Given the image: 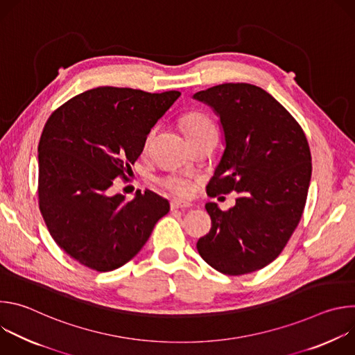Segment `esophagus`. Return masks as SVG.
Instances as JSON below:
<instances>
[{
	"label": "esophagus",
	"mask_w": 355,
	"mask_h": 355,
	"mask_svg": "<svg viewBox=\"0 0 355 355\" xmlns=\"http://www.w3.org/2000/svg\"><path fill=\"white\" fill-rule=\"evenodd\" d=\"M191 204L189 202H184L181 199H173L171 200V209H185V208H189Z\"/></svg>",
	"instance_id": "1"
}]
</instances>
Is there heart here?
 <instances>
[{
	"instance_id": "obj_1",
	"label": "heart",
	"mask_w": 355,
	"mask_h": 355,
	"mask_svg": "<svg viewBox=\"0 0 355 355\" xmlns=\"http://www.w3.org/2000/svg\"><path fill=\"white\" fill-rule=\"evenodd\" d=\"M184 133H195V132H204V130H211L215 129L214 122L202 114H191L188 116H185L184 123ZM151 135V133H150ZM148 135V137H150ZM162 184L170 189L171 192H174L175 195L180 196H189L193 187H192V181L188 177H182V175H170L167 178H164L162 181Z\"/></svg>"
}]
</instances>
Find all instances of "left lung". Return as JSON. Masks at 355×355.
<instances>
[{
  "mask_svg": "<svg viewBox=\"0 0 355 355\" xmlns=\"http://www.w3.org/2000/svg\"><path fill=\"white\" fill-rule=\"evenodd\" d=\"M192 98L214 110L225 137L207 192L239 193L229 211L205 205L212 227L198 240V252L222 274L254 272L281 254L303 214L312 175L306 136L257 85L226 83Z\"/></svg>",
  "mask_w": 355,
  "mask_h": 355,
  "instance_id": "left-lung-1",
  "label": "left lung"
}]
</instances>
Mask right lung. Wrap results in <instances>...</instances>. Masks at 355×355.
I'll list each match as a JSON object with an SVG mask.
<instances>
[{
    "mask_svg": "<svg viewBox=\"0 0 355 355\" xmlns=\"http://www.w3.org/2000/svg\"><path fill=\"white\" fill-rule=\"evenodd\" d=\"M180 95L98 87L47 119L37 147L39 208L53 240L80 264L99 272L122 267L168 214V200L153 191L126 200L110 188Z\"/></svg>",
    "mask_w": 355,
    "mask_h": 355,
    "instance_id": "obj_1",
    "label": "right lung"
}]
</instances>
